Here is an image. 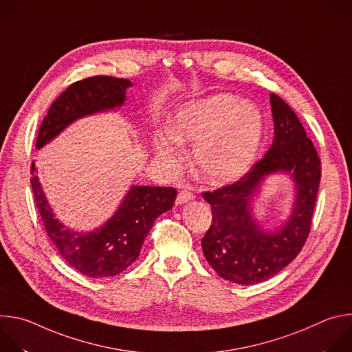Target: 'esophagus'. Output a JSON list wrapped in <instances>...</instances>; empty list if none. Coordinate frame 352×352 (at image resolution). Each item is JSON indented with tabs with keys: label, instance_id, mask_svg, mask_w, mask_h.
<instances>
[{
	"label": "esophagus",
	"instance_id": "34e87169",
	"mask_svg": "<svg viewBox=\"0 0 352 352\" xmlns=\"http://www.w3.org/2000/svg\"><path fill=\"white\" fill-rule=\"evenodd\" d=\"M195 197V195L192 193V192H189V190H181L179 193H178V196H177V205H182V204H186V202H189V200H192Z\"/></svg>",
	"mask_w": 352,
	"mask_h": 352
}]
</instances>
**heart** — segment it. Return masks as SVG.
Returning a JSON list of instances; mask_svg holds the SVG:
<instances>
[{
  "label": "heart",
  "instance_id": "obj_1",
  "mask_svg": "<svg viewBox=\"0 0 352 352\" xmlns=\"http://www.w3.org/2000/svg\"><path fill=\"white\" fill-rule=\"evenodd\" d=\"M265 120L254 104L220 93L181 106L171 132L155 140L157 156L171 168L181 163L182 144H195L196 173L212 184H227L252 166L262 143Z\"/></svg>",
  "mask_w": 352,
  "mask_h": 352
}]
</instances>
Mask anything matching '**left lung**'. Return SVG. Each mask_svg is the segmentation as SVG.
<instances>
[{
  "label": "left lung",
  "instance_id": "1",
  "mask_svg": "<svg viewBox=\"0 0 352 352\" xmlns=\"http://www.w3.org/2000/svg\"><path fill=\"white\" fill-rule=\"evenodd\" d=\"M274 139L267 153L238 181L204 192L212 205V226L202 239L204 254L216 273L235 284L262 283L292 262L312 226L322 163L292 109L272 93ZM276 170L289 172L297 184L294 210L283 229L265 233L253 220L250 197L260 181Z\"/></svg>",
  "mask_w": 352,
  "mask_h": 352
}]
</instances>
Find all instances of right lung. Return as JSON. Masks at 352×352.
<instances>
[{"label":"right lung","instance_id":"add662e5","mask_svg":"<svg viewBox=\"0 0 352 352\" xmlns=\"http://www.w3.org/2000/svg\"><path fill=\"white\" fill-rule=\"evenodd\" d=\"M129 86L132 83L126 79L104 75L74 82L50 106L38 128L36 148L80 117L122 106ZM30 174L36 208L50 241L71 267L93 278L114 277L131 266L155 220L173 208L177 197L173 186H132L117 213L102 228L72 232L54 217L37 179L34 163Z\"/></svg>","mask_w":352,"mask_h":352}]
</instances>
